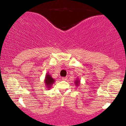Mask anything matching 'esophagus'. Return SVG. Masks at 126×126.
I'll use <instances>...</instances> for the list:
<instances>
[{
  "label": "esophagus",
  "instance_id": "1",
  "mask_svg": "<svg viewBox=\"0 0 126 126\" xmlns=\"http://www.w3.org/2000/svg\"><path fill=\"white\" fill-rule=\"evenodd\" d=\"M62 79V80H66L67 79V76H66V77H63Z\"/></svg>",
  "mask_w": 126,
  "mask_h": 126
}]
</instances>
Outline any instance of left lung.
Instances as JSON below:
<instances>
[{"label": "left lung", "mask_w": 126, "mask_h": 126, "mask_svg": "<svg viewBox=\"0 0 126 126\" xmlns=\"http://www.w3.org/2000/svg\"><path fill=\"white\" fill-rule=\"evenodd\" d=\"M79 83H80V81L79 80V79H77L76 80H75V85H76V86H79Z\"/></svg>", "instance_id": "1"}]
</instances>
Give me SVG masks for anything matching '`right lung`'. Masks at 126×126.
<instances>
[{"label":"right lung","mask_w":126,"mask_h":126,"mask_svg":"<svg viewBox=\"0 0 126 126\" xmlns=\"http://www.w3.org/2000/svg\"><path fill=\"white\" fill-rule=\"evenodd\" d=\"M45 84H46V86H47V88H50L51 87V86L54 83V82L55 81V80L53 79V78L51 77V75L47 73L46 75V77H45Z\"/></svg>","instance_id":"obj_1"}]
</instances>
